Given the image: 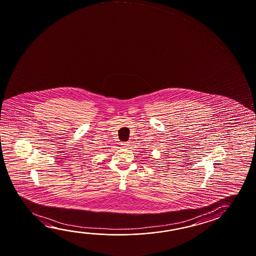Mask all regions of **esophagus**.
Here are the masks:
<instances>
[{
  "instance_id": "esophagus-1",
  "label": "esophagus",
  "mask_w": 256,
  "mask_h": 256,
  "mask_svg": "<svg viewBox=\"0 0 256 256\" xmlns=\"http://www.w3.org/2000/svg\"><path fill=\"white\" fill-rule=\"evenodd\" d=\"M122 146L124 147V148H126V149H128V148H130V142H122Z\"/></svg>"
}]
</instances>
